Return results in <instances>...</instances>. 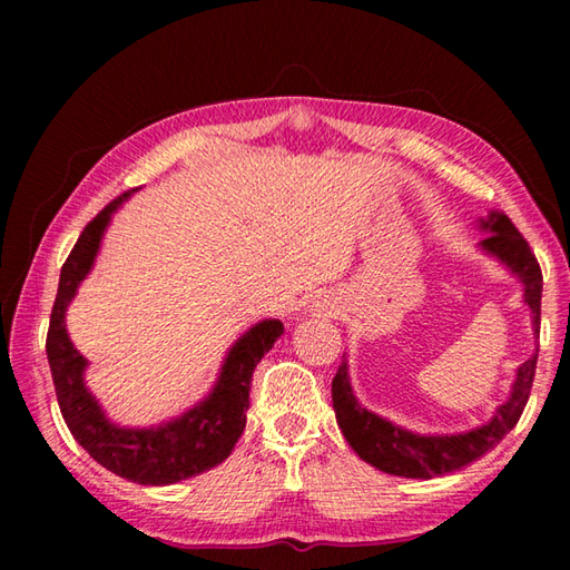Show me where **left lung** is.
<instances>
[{"label": "left lung", "instance_id": "obj_1", "mask_svg": "<svg viewBox=\"0 0 570 570\" xmlns=\"http://www.w3.org/2000/svg\"><path fill=\"white\" fill-rule=\"evenodd\" d=\"M478 227L488 233L480 242V249L498 259L524 286V304L531 311V331H534L537 350L524 365L517 367L510 396L494 409L492 419L463 433H416L365 409L357 402L353 384H350V365L343 355L341 367L333 377V409L337 426H341L350 448L365 463L390 472V475L431 480L470 465L472 460L492 451L517 426L527 406L539 357L541 269L527 239L519 235V229L504 213L490 210L488 217H480Z\"/></svg>", "mask_w": 570, "mask_h": 570}]
</instances>
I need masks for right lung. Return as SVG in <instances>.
<instances>
[{
  "mask_svg": "<svg viewBox=\"0 0 570 570\" xmlns=\"http://www.w3.org/2000/svg\"><path fill=\"white\" fill-rule=\"evenodd\" d=\"M135 190L122 193L95 215L68 254L63 269H60L51 325H48L46 355L53 374L60 414H63L72 439L115 475L137 482V485L161 488L200 475V472L220 465L233 453L247 423L252 372L274 347L276 337H282L284 323L264 318L254 323L245 335H239L235 345L227 350L220 374H217L208 396H203L180 416L149 429L119 426L107 419L100 402L85 384L88 360L70 341L66 311L76 298L82 278L90 274L95 259H98L105 229L112 223V215Z\"/></svg>",
  "mask_w": 570,
  "mask_h": 570,
  "instance_id": "obj_1",
  "label": "right lung"
}]
</instances>
